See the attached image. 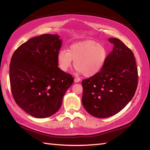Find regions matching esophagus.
I'll return each mask as SVG.
<instances>
[{
  "mask_svg": "<svg viewBox=\"0 0 150 150\" xmlns=\"http://www.w3.org/2000/svg\"><path fill=\"white\" fill-rule=\"evenodd\" d=\"M80 81H81V79H79V78H75L74 79V82H75V83H77V82H80Z\"/></svg>",
  "mask_w": 150,
  "mask_h": 150,
  "instance_id": "1",
  "label": "esophagus"
}]
</instances>
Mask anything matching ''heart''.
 <instances>
[{
  "label": "heart",
  "mask_w": 150,
  "mask_h": 150,
  "mask_svg": "<svg viewBox=\"0 0 150 150\" xmlns=\"http://www.w3.org/2000/svg\"><path fill=\"white\" fill-rule=\"evenodd\" d=\"M108 58V51L103 44L94 40H85L71 44L69 51L60 50L57 60L60 69L67 71L72 66L79 73L86 77H93L100 72Z\"/></svg>",
  "instance_id": "obj_1"
}]
</instances>
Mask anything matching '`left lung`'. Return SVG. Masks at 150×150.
Listing matches in <instances>:
<instances>
[{"instance_id": "left-lung-1", "label": "left lung", "mask_w": 150, "mask_h": 150, "mask_svg": "<svg viewBox=\"0 0 150 150\" xmlns=\"http://www.w3.org/2000/svg\"><path fill=\"white\" fill-rule=\"evenodd\" d=\"M114 44L103 68L97 75L82 82V103L92 116L106 118L119 113L132 99L137 88L138 71L134 54L122 41Z\"/></svg>"}]
</instances>
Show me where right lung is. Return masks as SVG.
Masks as SVG:
<instances>
[{
    "mask_svg": "<svg viewBox=\"0 0 150 150\" xmlns=\"http://www.w3.org/2000/svg\"><path fill=\"white\" fill-rule=\"evenodd\" d=\"M57 35L33 37L13 55L9 79L13 97L30 115L44 119L55 114L73 82L69 73L58 67L62 40Z\"/></svg>",
    "mask_w": 150,
    "mask_h": 150,
    "instance_id": "add662e5",
    "label": "right lung"
}]
</instances>
